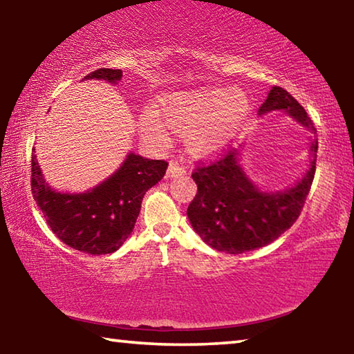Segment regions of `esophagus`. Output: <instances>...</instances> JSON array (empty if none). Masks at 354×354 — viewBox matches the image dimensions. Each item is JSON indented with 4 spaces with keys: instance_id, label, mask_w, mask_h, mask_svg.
Segmentation results:
<instances>
[{
    "instance_id": "34e87169",
    "label": "esophagus",
    "mask_w": 354,
    "mask_h": 354,
    "mask_svg": "<svg viewBox=\"0 0 354 354\" xmlns=\"http://www.w3.org/2000/svg\"><path fill=\"white\" fill-rule=\"evenodd\" d=\"M185 173V167L183 164H179L178 160H171L169 165V170H167V178H175Z\"/></svg>"
}]
</instances>
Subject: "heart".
<instances>
[{"instance_id":"heart-1","label":"heart","mask_w":354,"mask_h":354,"mask_svg":"<svg viewBox=\"0 0 354 354\" xmlns=\"http://www.w3.org/2000/svg\"><path fill=\"white\" fill-rule=\"evenodd\" d=\"M248 111L250 103L245 93L220 88L171 95L160 104L165 122L184 134L187 147L196 154L218 151L241 128ZM140 128L149 140H167L164 123L153 109L142 113Z\"/></svg>"}]
</instances>
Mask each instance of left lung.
<instances>
[{
	"mask_svg": "<svg viewBox=\"0 0 354 354\" xmlns=\"http://www.w3.org/2000/svg\"><path fill=\"white\" fill-rule=\"evenodd\" d=\"M284 109L315 134L304 107L284 91L274 86L259 107V113ZM313 162L295 187L266 194L256 189L236 160V149L218 154L217 159L200 164L192 171L196 195L187 207L192 226L209 247L227 254L266 247L295 223L303 211L315 175L319 142H313Z\"/></svg>",
	"mask_w": 354,
	"mask_h": 354,
	"instance_id": "obj_1",
	"label": "left lung"
}]
</instances>
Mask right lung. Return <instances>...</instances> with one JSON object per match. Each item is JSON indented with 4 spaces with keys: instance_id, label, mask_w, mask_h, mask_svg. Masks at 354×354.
Instances as JSON below:
<instances>
[{
    "instance_id": "add662e5",
    "label": "right lung",
    "mask_w": 354,
    "mask_h": 354,
    "mask_svg": "<svg viewBox=\"0 0 354 354\" xmlns=\"http://www.w3.org/2000/svg\"><path fill=\"white\" fill-rule=\"evenodd\" d=\"M122 70L98 68L84 80L117 82ZM167 160L131 153L117 173L86 194H57L44 181L32 149L31 192L51 231L61 241L87 254H109L133 232L143 195L164 178Z\"/></svg>"
}]
</instances>
